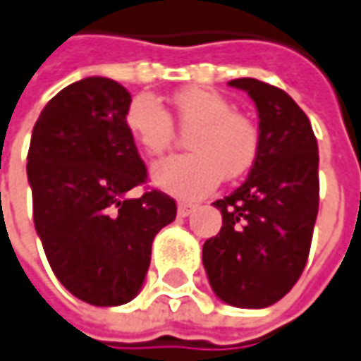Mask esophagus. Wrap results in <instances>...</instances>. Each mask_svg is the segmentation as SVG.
Masks as SVG:
<instances>
[{
	"label": "esophagus",
	"instance_id": "34e87169",
	"mask_svg": "<svg viewBox=\"0 0 361 361\" xmlns=\"http://www.w3.org/2000/svg\"><path fill=\"white\" fill-rule=\"evenodd\" d=\"M197 207L195 204H188V202H180L178 204V216H188Z\"/></svg>",
	"mask_w": 361,
	"mask_h": 361
}]
</instances>
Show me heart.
Returning a JSON list of instances; mask_svg holds the SVG:
<instances>
[{
	"instance_id": "b5f03b06",
	"label": "heart",
	"mask_w": 361,
	"mask_h": 361,
	"mask_svg": "<svg viewBox=\"0 0 361 361\" xmlns=\"http://www.w3.org/2000/svg\"><path fill=\"white\" fill-rule=\"evenodd\" d=\"M176 124L187 134L190 154L160 160L152 183L180 199L209 195L221 178H239L259 157V128L245 114L233 112L231 102L215 90L185 88L171 98ZM124 126L148 157L164 154L174 140L166 110L148 94H138L124 112Z\"/></svg>"
}]
</instances>
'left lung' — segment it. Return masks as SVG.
<instances>
[{
    "mask_svg": "<svg viewBox=\"0 0 361 361\" xmlns=\"http://www.w3.org/2000/svg\"><path fill=\"white\" fill-rule=\"evenodd\" d=\"M229 86L255 102L261 146L247 180L213 202L223 227L202 245V265L221 301L261 310L283 298L307 263L319 154L310 118L287 92L255 78Z\"/></svg>",
    "mask_w": 361,
    "mask_h": 361,
    "instance_id": "left-lung-1",
    "label": "left lung"
}]
</instances>
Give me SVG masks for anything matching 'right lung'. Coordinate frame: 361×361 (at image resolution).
<instances>
[{"label": "right lung", "instance_id": "right-lung-1", "mask_svg": "<svg viewBox=\"0 0 361 361\" xmlns=\"http://www.w3.org/2000/svg\"><path fill=\"white\" fill-rule=\"evenodd\" d=\"M130 94L110 78H84L42 110L27 152L34 225L60 283L114 307L138 295L152 241L176 202L160 190L128 199L146 166L124 126Z\"/></svg>", "mask_w": 361, "mask_h": 361}]
</instances>
